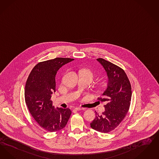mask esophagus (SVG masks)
I'll return each instance as SVG.
<instances>
[{"mask_svg":"<svg viewBox=\"0 0 159 159\" xmlns=\"http://www.w3.org/2000/svg\"><path fill=\"white\" fill-rule=\"evenodd\" d=\"M84 108H83V107H75V111H81V110H84Z\"/></svg>","mask_w":159,"mask_h":159,"instance_id":"esophagus-1","label":"esophagus"}]
</instances>
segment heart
<instances>
[{
    "instance_id": "obj_1",
    "label": "heart",
    "mask_w": 159,
    "mask_h": 159,
    "mask_svg": "<svg viewBox=\"0 0 159 159\" xmlns=\"http://www.w3.org/2000/svg\"><path fill=\"white\" fill-rule=\"evenodd\" d=\"M80 75H86V76H89L91 80L94 77V74L93 73V72L90 70V69H81L80 70Z\"/></svg>"
}]
</instances>
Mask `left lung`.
<instances>
[{
    "label": "left lung",
    "instance_id": "left-lung-1",
    "mask_svg": "<svg viewBox=\"0 0 159 159\" xmlns=\"http://www.w3.org/2000/svg\"><path fill=\"white\" fill-rule=\"evenodd\" d=\"M97 60L105 69L109 82L103 97L98 98L99 101L105 102V110L100 115L95 111L96 118L90 126L97 131L108 133L120 124L129 111L131 85L124 69L102 58Z\"/></svg>",
    "mask_w": 159,
    "mask_h": 159
}]
</instances>
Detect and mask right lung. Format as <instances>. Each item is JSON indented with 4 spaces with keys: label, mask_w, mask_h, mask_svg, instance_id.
<instances>
[{
    "label": "right lung",
    "mask_w": 159,
    "mask_h": 159,
    "mask_svg": "<svg viewBox=\"0 0 159 159\" xmlns=\"http://www.w3.org/2000/svg\"><path fill=\"white\" fill-rule=\"evenodd\" d=\"M74 60L56 57L39 62L28 77L25 87V103L35 120L47 131H59L65 128L71 115L72 111L68 108L55 109L51 97L56 91L57 70Z\"/></svg>",
    "instance_id": "right-lung-1"
}]
</instances>
